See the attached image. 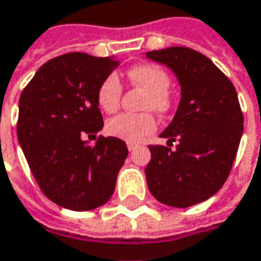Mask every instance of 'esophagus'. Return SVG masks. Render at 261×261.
Returning <instances> with one entry per match:
<instances>
[{"label":"esophagus","instance_id":"esophagus-1","mask_svg":"<svg viewBox=\"0 0 261 261\" xmlns=\"http://www.w3.org/2000/svg\"><path fill=\"white\" fill-rule=\"evenodd\" d=\"M127 147H128V150H130V152H133L134 149H137V145H136V143H128Z\"/></svg>","mask_w":261,"mask_h":261}]
</instances>
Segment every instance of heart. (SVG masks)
Here are the masks:
<instances>
[{
	"label": "heart",
	"instance_id": "1",
	"mask_svg": "<svg viewBox=\"0 0 261 261\" xmlns=\"http://www.w3.org/2000/svg\"><path fill=\"white\" fill-rule=\"evenodd\" d=\"M133 85L145 90L147 97L143 108L165 114L171 109L170 75L156 65H137L128 70ZM122 85L116 75L106 76L97 88V105L106 114H114L119 108ZM156 128L155 118L150 114H121L106 122V133L128 143H139Z\"/></svg>",
	"mask_w": 261,
	"mask_h": 261
}]
</instances>
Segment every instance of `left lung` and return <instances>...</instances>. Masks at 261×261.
I'll use <instances>...</instances> for the list:
<instances>
[{"label":"left lung","mask_w":261,"mask_h":261,"mask_svg":"<svg viewBox=\"0 0 261 261\" xmlns=\"http://www.w3.org/2000/svg\"><path fill=\"white\" fill-rule=\"evenodd\" d=\"M146 57L173 70L180 103L161 133L176 150L149 146L145 174L150 193L165 205L188 208L220 191L230 173L244 131L237 90L207 56L188 47L147 51Z\"/></svg>","instance_id":"obj_1"}]
</instances>
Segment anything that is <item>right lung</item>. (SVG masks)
I'll list each match as a JSON object with an SVG mask.
<instances>
[{"label":"right lung","mask_w":261,"mask_h":261,"mask_svg":"<svg viewBox=\"0 0 261 261\" xmlns=\"http://www.w3.org/2000/svg\"><path fill=\"white\" fill-rule=\"evenodd\" d=\"M115 57L68 53L44 63L19 100L17 139L42 193L54 204L88 211L106 204L128 149L100 136L97 88L118 68Z\"/></svg>","instance_id":"1"}]
</instances>
